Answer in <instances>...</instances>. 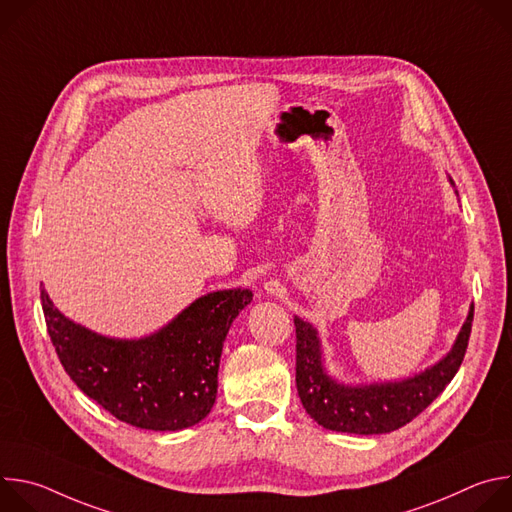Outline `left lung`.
I'll use <instances>...</instances> for the list:
<instances>
[{"instance_id": "obj_1", "label": "left lung", "mask_w": 512, "mask_h": 512, "mask_svg": "<svg viewBox=\"0 0 512 512\" xmlns=\"http://www.w3.org/2000/svg\"><path fill=\"white\" fill-rule=\"evenodd\" d=\"M472 320L474 306L452 350L425 371L401 381L348 385L326 371L318 330L296 316V387L302 405L318 425L332 431L358 435L395 431L417 417L454 379L468 348Z\"/></svg>"}]
</instances>
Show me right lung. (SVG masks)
Returning <instances> with one entry per match:
<instances>
[{
    "instance_id": "obj_1",
    "label": "right lung",
    "mask_w": 512,
    "mask_h": 512,
    "mask_svg": "<svg viewBox=\"0 0 512 512\" xmlns=\"http://www.w3.org/2000/svg\"><path fill=\"white\" fill-rule=\"evenodd\" d=\"M46 328L68 377L119 421L178 431L202 421L216 399L218 364L251 289H218L143 338H111L68 320L40 287Z\"/></svg>"
}]
</instances>
